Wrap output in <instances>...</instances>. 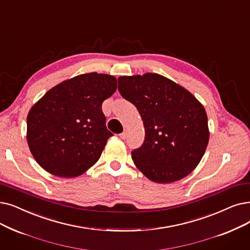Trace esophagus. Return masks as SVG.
Wrapping results in <instances>:
<instances>
[{
    "label": "esophagus",
    "mask_w": 250,
    "mask_h": 250,
    "mask_svg": "<svg viewBox=\"0 0 250 250\" xmlns=\"http://www.w3.org/2000/svg\"><path fill=\"white\" fill-rule=\"evenodd\" d=\"M119 137H121L123 140H125V139L127 137V132H126V131H124L121 135H119Z\"/></svg>",
    "instance_id": "obj_1"
}]
</instances>
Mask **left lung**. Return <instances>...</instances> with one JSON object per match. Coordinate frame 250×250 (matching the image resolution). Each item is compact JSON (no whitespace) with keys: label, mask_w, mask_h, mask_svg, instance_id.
<instances>
[{"label":"left lung","mask_w":250,"mask_h":250,"mask_svg":"<svg viewBox=\"0 0 250 250\" xmlns=\"http://www.w3.org/2000/svg\"><path fill=\"white\" fill-rule=\"evenodd\" d=\"M118 91L137 107L144 124V142L132 151L139 170L160 184L191 173L209 140L203 105L182 85L157 73L118 78Z\"/></svg>","instance_id":"left-lung-1"}]
</instances>
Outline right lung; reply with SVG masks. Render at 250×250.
Masks as SVG:
<instances>
[{
    "label": "right lung",
    "mask_w": 250,
    "mask_h": 250,
    "mask_svg": "<svg viewBox=\"0 0 250 250\" xmlns=\"http://www.w3.org/2000/svg\"><path fill=\"white\" fill-rule=\"evenodd\" d=\"M112 75L84 73L49 90L27 115V144L38 164L61 178L81 176L101 156L108 131L102 103L116 91Z\"/></svg>",
    "instance_id": "right-lung-1"
}]
</instances>
